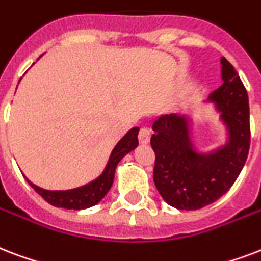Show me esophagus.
Returning <instances> with one entry per match:
<instances>
[{
	"mask_svg": "<svg viewBox=\"0 0 261 261\" xmlns=\"http://www.w3.org/2000/svg\"><path fill=\"white\" fill-rule=\"evenodd\" d=\"M150 128L148 127H142L141 130H139V134H138V138H139V142L142 145H146L149 144V141H150Z\"/></svg>",
	"mask_w": 261,
	"mask_h": 261,
	"instance_id": "esophagus-1",
	"label": "esophagus"
}]
</instances>
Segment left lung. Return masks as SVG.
I'll list each match as a JSON object with an SVG mask.
<instances>
[{"instance_id": "left-lung-1", "label": "left lung", "mask_w": 261, "mask_h": 261, "mask_svg": "<svg viewBox=\"0 0 261 261\" xmlns=\"http://www.w3.org/2000/svg\"><path fill=\"white\" fill-rule=\"evenodd\" d=\"M223 85L208 95L226 127V144L198 152L192 141V120L164 113L153 123L150 138L156 163L153 180L163 200L176 210H200L226 194L244 168L250 145L249 99L241 79L222 57Z\"/></svg>"}]
</instances>
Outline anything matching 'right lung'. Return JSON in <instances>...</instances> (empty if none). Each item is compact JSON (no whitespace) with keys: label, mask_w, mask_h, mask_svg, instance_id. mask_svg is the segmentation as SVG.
<instances>
[{"label":"right lung","mask_w":261,"mask_h":261,"mask_svg":"<svg viewBox=\"0 0 261 261\" xmlns=\"http://www.w3.org/2000/svg\"><path fill=\"white\" fill-rule=\"evenodd\" d=\"M138 131L139 127H134L123 137L116 146L113 148L109 160L107 163L105 170L98 178L91 180L87 185H83L81 188L71 189V190H46L34 185L27 179V182L35 192L42 197L45 201H47L50 205L59 206V208H65V210H86L90 206L98 204L109 192V189L113 184L115 178V171L127 153L134 150L138 146Z\"/></svg>","instance_id":"obj_1"}]
</instances>
